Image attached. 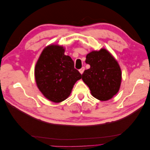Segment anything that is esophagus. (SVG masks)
Wrapping results in <instances>:
<instances>
[{"instance_id":"esophagus-1","label":"esophagus","mask_w":150,"mask_h":150,"mask_svg":"<svg viewBox=\"0 0 150 150\" xmlns=\"http://www.w3.org/2000/svg\"><path fill=\"white\" fill-rule=\"evenodd\" d=\"M84 69H85V68H84V67H83L82 68H81V69L79 70V72L80 73L82 74L83 73V72H84Z\"/></svg>"}]
</instances>
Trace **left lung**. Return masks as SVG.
<instances>
[{
    "instance_id": "left-lung-1",
    "label": "left lung",
    "mask_w": 150,
    "mask_h": 150,
    "mask_svg": "<svg viewBox=\"0 0 150 150\" xmlns=\"http://www.w3.org/2000/svg\"><path fill=\"white\" fill-rule=\"evenodd\" d=\"M86 63L90 68L84 71L82 79L91 93L100 101L111 99L118 92L121 82L118 63L105 49L88 54Z\"/></svg>"
}]
</instances>
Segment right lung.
Returning a JSON list of instances; mask_svg holds the SVG:
<instances>
[{
    "label": "right lung",
    "mask_w": 150,
    "mask_h": 150,
    "mask_svg": "<svg viewBox=\"0 0 150 150\" xmlns=\"http://www.w3.org/2000/svg\"><path fill=\"white\" fill-rule=\"evenodd\" d=\"M34 73L40 91L54 103L66 99L75 83L82 77L71 57L64 55V49L57 45H50L43 50Z\"/></svg>",
    "instance_id": "add662e5"
}]
</instances>
